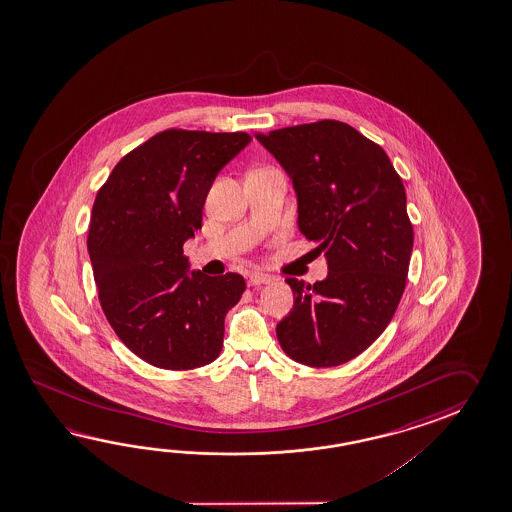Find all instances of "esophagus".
I'll return each mask as SVG.
<instances>
[{
    "label": "esophagus",
    "mask_w": 512,
    "mask_h": 512,
    "mask_svg": "<svg viewBox=\"0 0 512 512\" xmlns=\"http://www.w3.org/2000/svg\"><path fill=\"white\" fill-rule=\"evenodd\" d=\"M269 282H271V278H269L267 274H261V272H251V274L247 276L249 287H260V285H265V283Z\"/></svg>",
    "instance_id": "obj_1"
}]
</instances>
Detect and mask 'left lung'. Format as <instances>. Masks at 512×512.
I'll use <instances>...</instances> for the list:
<instances>
[{
    "mask_svg": "<svg viewBox=\"0 0 512 512\" xmlns=\"http://www.w3.org/2000/svg\"><path fill=\"white\" fill-rule=\"evenodd\" d=\"M256 139L293 179L298 229L329 269L313 285L285 280L294 304L278 342L305 366H340L370 348L401 302L414 247L403 181L379 144L338 120Z\"/></svg>",
    "mask_w": 512,
    "mask_h": 512,
    "instance_id": "8db88e82",
    "label": "left lung"
}]
</instances>
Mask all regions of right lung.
<instances>
[{
	"mask_svg": "<svg viewBox=\"0 0 512 512\" xmlns=\"http://www.w3.org/2000/svg\"><path fill=\"white\" fill-rule=\"evenodd\" d=\"M252 141L245 131L166 130L120 159L98 190L87 252L109 326L139 359L194 370L218 359L236 272L188 274L186 240L201 229L208 190Z\"/></svg>",
	"mask_w": 512,
	"mask_h": 512,
	"instance_id": "1",
	"label": "right lung"
}]
</instances>
